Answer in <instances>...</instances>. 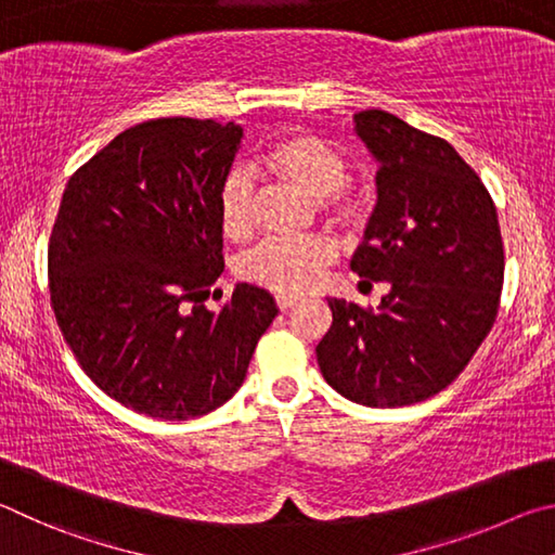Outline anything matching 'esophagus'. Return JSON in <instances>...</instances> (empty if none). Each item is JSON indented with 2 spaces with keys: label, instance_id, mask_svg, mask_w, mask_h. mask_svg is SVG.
Wrapping results in <instances>:
<instances>
[{
  "label": "esophagus",
  "instance_id": "34e87169",
  "mask_svg": "<svg viewBox=\"0 0 555 555\" xmlns=\"http://www.w3.org/2000/svg\"><path fill=\"white\" fill-rule=\"evenodd\" d=\"M275 302H278V307L283 309V312H285V309H289V307H295V305H297V297H289V295H278V297H275Z\"/></svg>",
  "mask_w": 555,
  "mask_h": 555
}]
</instances>
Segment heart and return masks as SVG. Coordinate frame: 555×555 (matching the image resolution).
<instances>
[{"label": "heart", "instance_id": "b5f03b06", "mask_svg": "<svg viewBox=\"0 0 555 555\" xmlns=\"http://www.w3.org/2000/svg\"><path fill=\"white\" fill-rule=\"evenodd\" d=\"M262 165L280 180L295 184L312 197H322L326 211L338 221H358L363 217V197L346 178V158L332 143L314 133L297 131L270 143L262 153ZM219 223L233 241H243L253 231L256 184L246 168H231L219 184ZM336 246L324 236L266 238L248 250L238 262L241 278L278 295L299 297L312 293L322 283Z\"/></svg>", "mask_w": 555, "mask_h": 555}]
</instances>
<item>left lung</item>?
<instances>
[{"mask_svg": "<svg viewBox=\"0 0 555 555\" xmlns=\"http://www.w3.org/2000/svg\"><path fill=\"white\" fill-rule=\"evenodd\" d=\"M353 121L377 163V202L351 270L390 293L377 309L328 299L317 361L346 400L404 406L449 387L490 334L504 280L498 209L449 141L383 109Z\"/></svg>", "mask_w": 555, "mask_h": 555, "instance_id": "obj_1", "label": "left lung"}]
</instances>
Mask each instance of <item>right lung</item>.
I'll return each mask as SVG.
<instances>
[{
  "label": "right lung",
  "instance_id": "obj_1",
  "mask_svg": "<svg viewBox=\"0 0 555 555\" xmlns=\"http://www.w3.org/2000/svg\"><path fill=\"white\" fill-rule=\"evenodd\" d=\"M241 124L153 119L77 170L48 243L63 338L112 400L184 422L229 402L278 317L268 289L238 283L221 312L202 299L223 272L219 184Z\"/></svg>",
  "mask_w": 555,
  "mask_h": 555
}]
</instances>
